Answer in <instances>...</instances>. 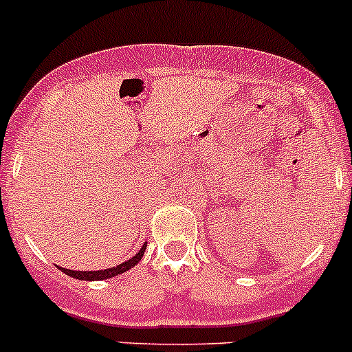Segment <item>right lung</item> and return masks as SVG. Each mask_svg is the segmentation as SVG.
<instances>
[{"mask_svg": "<svg viewBox=\"0 0 352 352\" xmlns=\"http://www.w3.org/2000/svg\"><path fill=\"white\" fill-rule=\"evenodd\" d=\"M144 248H146V243H144L143 247H141V250L138 252L134 257H131L129 261L122 262V264L116 265V267L104 269V271H69V269H65V267H59V269H61L65 274L71 276V278L85 279V281H100V279H109V278H113V276H117V274H122V272L129 271L131 267H134V265L141 261V257H143Z\"/></svg>", "mask_w": 352, "mask_h": 352, "instance_id": "obj_1", "label": "right lung"}]
</instances>
